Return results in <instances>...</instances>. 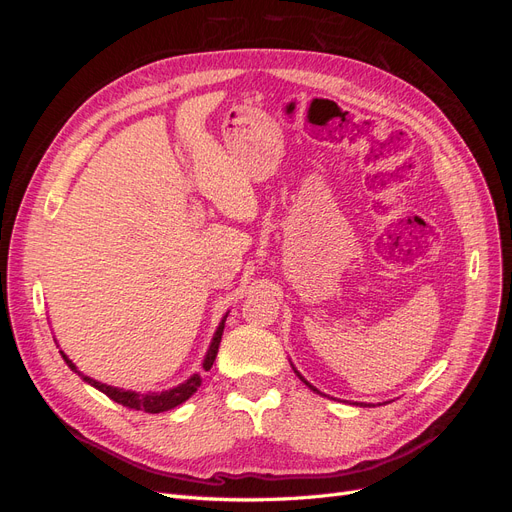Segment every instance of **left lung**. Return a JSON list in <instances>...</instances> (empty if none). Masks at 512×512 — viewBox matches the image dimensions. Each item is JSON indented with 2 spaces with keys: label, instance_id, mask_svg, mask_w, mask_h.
<instances>
[{
  "label": "left lung",
  "instance_id": "1",
  "mask_svg": "<svg viewBox=\"0 0 512 512\" xmlns=\"http://www.w3.org/2000/svg\"><path fill=\"white\" fill-rule=\"evenodd\" d=\"M299 378H301V380H303V376H299ZM303 382H305V384H307V386H309V389H312V391H316V389H314V386H312V384H309V382H307V380H303ZM316 393H320V391H316Z\"/></svg>",
  "mask_w": 512,
  "mask_h": 512
}]
</instances>
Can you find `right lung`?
I'll return each mask as SVG.
<instances>
[{
  "instance_id": "obj_1",
  "label": "right lung",
  "mask_w": 512,
  "mask_h": 512,
  "mask_svg": "<svg viewBox=\"0 0 512 512\" xmlns=\"http://www.w3.org/2000/svg\"><path fill=\"white\" fill-rule=\"evenodd\" d=\"M222 333H224V320L220 322L218 331H215V337H213V342H211V346H209V352H207V356H205V363H203V369H205V371H209V369L213 367L215 356H218V348H220V342H222ZM61 356H64V361L68 363V367H70L72 371H76V365L68 359V356H66L64 352H61ZM76 374H79V376H81L85 382H89L91 386H96V389L102 391L106 397H111L113 401H117V404L126 406V408H130V410H143V412H151V414H158V412H166V410L177 408L179 404H183L185 399H190V397L198 391L200 382H203V380H200V374H194L190 380H185L183 384L175 386V389H170V391L138 395V393H134V391L113 389V386H108V384H102V382H98V380H94V378L83 376L81 371H76Z\"/></svg>"
}]
</instances>
